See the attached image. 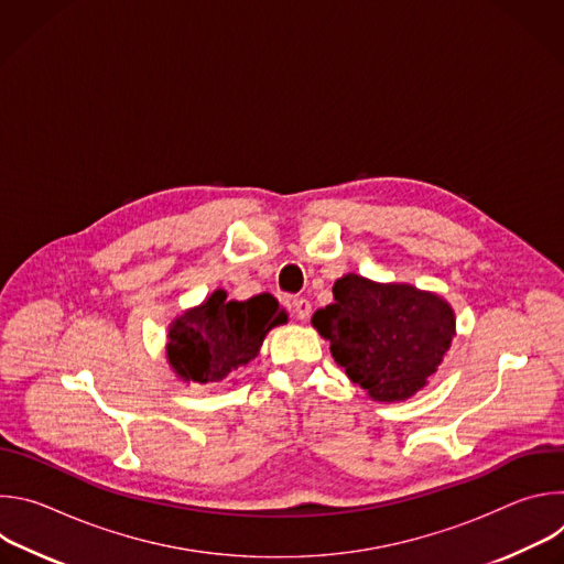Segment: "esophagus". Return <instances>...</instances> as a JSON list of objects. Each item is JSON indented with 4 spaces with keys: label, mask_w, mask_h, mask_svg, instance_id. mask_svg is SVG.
Here are the masks:
<instances>
[{
    "label": "esophagus",
    "mask_w": 564,
    "mask_h": 564,
    "mask_svg": "<svg viewBox=\"0 0 564 564\" xmlns=\"http://www.w3.org/2000/svg\"><path fill=\"white\" fill-rule=\"evenodd\" d=\"M292 310H294V316H296L299 321H305V318L310 316V312H312V305H310L307 299L296 296V299L292 301Z\"/></svg>",
    "instance_id": "obj_1"
}]
</instances>
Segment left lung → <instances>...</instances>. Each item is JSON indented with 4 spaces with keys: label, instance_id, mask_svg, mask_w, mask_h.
<instances>
[{
    "label": "left lung",
    "instance_id": "1",
    "mask_svg": "<svg viewBox=\"0 0 564 564\" xmlns=\"http://www.w3.org/2000/svg\"><path fill=\"white\" fill-rule=\"evenodd\" d=\"M335 303L316 310L312 326L330 341L335 361L372 399L399 401L431 377L455 335V314L437 294L413 285H381L346 274Z\"/></svg>",
    "mask_w": 564,
    "mask_h": 564
}]
</instances>
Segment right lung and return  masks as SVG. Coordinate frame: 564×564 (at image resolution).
<instances>
[{"label":"right lung","instance_id":"add662e5","mask_svg":"<svg viewBox=\"0 0 564 564\" xmlns=\"http://www.w3.org/2000/svg\"><path fill=\"white\" fill-rule=\"evenodd\" d=\"M285 321L272 294L227 301V294L216 290L200 307L174 321L167 344L170 364L187 381H220L227 372L248 366L259 355L265 333Z\"/></svg>","mask_w":564,"mask_h":564}]
</instances>
